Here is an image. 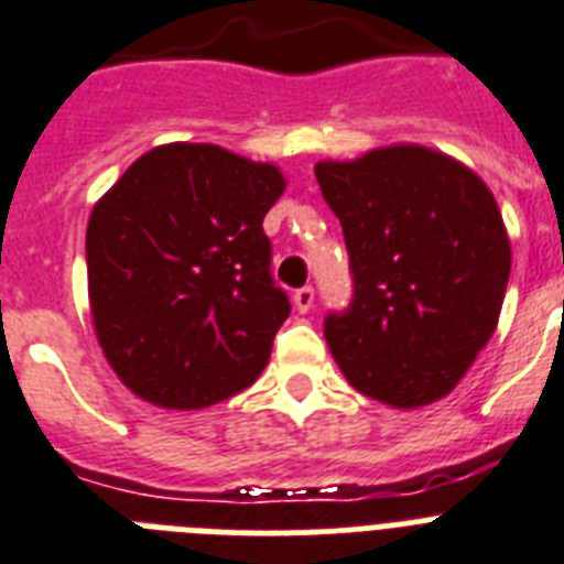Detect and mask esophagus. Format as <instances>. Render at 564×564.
Masks as SVG:
<instances>
[{
	"instance_id": "1",
	"label": "esophagus",
	"mask_w": 564,
	"mask_h": 564,
	"mask_svg": "<svg viewBox=\"0 0 564 564\" xmlns=\"http://www.w3.org/2000/svg\"><path fill=\"white\" fill-rule=\"evenodd\" d=\"M292 304H295L297 313H310L315 304V290L313 286H301V290H295V295H292Z\"/></svg>"
}]
</instances>
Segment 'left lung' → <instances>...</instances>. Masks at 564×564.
Returning <instances> with one entry per match:
<instances>
[{
  "mask_svg": "<svg viewBox=\"0 0 564 564\" xmlns=\"http://www.w3.org/2000/svg\"><path fill=\"white\" fill-rule=\"evenodd\" d=\"M341 223L354 297L324 318L347 382L393 409L446 397L496 333L510 240L489 187L416 144L315 164Z\"/></svg>",
  "mask_w": 564,
  "mask_h": 564,
  "instance_id": "left-lung-1",
  "label": "left lung"
}]
</instances>
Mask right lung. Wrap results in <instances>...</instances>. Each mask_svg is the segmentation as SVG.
Wrapping results in <instances>:
<instances>
[{
	"label": "right lung",
	"mask_w": 564,
	"mask_h": 564,
	"mask_svg": "<svg viewBox=\"0 0 564 564\" xmlns=\"http://www.w3.org/2000/svg\"><path fill=\"white\" fill-rule=\"evenodd\" d=\"M283 187L274 164L217 144H162L91 208V322L109 365L141 400L205 409L267 368L290 315L263 235Z\"/></svg>",
	"instance_id": "obj_1"
}]
</instances>
